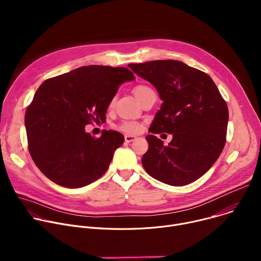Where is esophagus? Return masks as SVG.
I'll use <instances>...</instances> for the list:
<instances>
[{"instance_id":"1","label":"esophagus","mask_w":261,"mask_h":261,"mask_svg":"<svg viewBox=\"0 0 261 261\" xmlns=\"http://www.w3.org/2000/svg\"><path fill=\"white\" fill-rule=\"evenodd\" d=\"M135 138H136V136H134V135H125V141H126L127 143H129V142L135 140Z\"/></svg>"}]
</instances>
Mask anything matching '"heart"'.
Returning <instances> with one entry per match:
<instances>
[{
  "label": "heart",
  "mask_w": 261,
  "mask_h": 261,
  "mask_svg": "<svg viewBox=\"0 0 261 261\" xmlns=\"http://www.w3.org/2000/svg\"><path fill=\"white\" fill-rule=\"evenodd\" d=\"M153 91L151 88H148L147 86H137L135 89H134V95L136 96V98L139 100L141 97H143L146 93ZM115 100L116 98H113L110 101V105H113L115 103ZM120 129L122 131H125V132H128V133H136L138 131H140L141 129V126L136 123V122H125L123 123L121 126H120Z\"/></svg>",
  "instance_id": "heart-1"
}]
</instances>
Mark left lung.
I'll return each mask as SVG.
<instances>
[{
  "instance_id": "left-lung-1",
  "label": "left lung",
  "mask_w": 261,
  "mask_h": 261,
  "mask_svg": "<svg viewBox=\"0 0 261 261\" xmlns=\"http://www.w3.org/2000/svg\"><path fill=\"white\" fill-rule=\"evenodd\" d=\"M152 84L163 101L147 135L142 156L145 171L164 184L188 185L202 176L219 158L226 141L228 108L206 73L180 61L129 64ZM173 134L168 146L154 135Z\"/></svg>"
}]
</instances>
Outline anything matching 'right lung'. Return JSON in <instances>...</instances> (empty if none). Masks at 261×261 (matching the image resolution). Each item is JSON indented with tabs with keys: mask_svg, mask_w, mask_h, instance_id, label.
<instances>
[{
	"mask_svg": "<svg viewBox=\"0 0 261 261\" xmlns=\"http://www.w3.org/2000/svg\"><path fill=\"white\" fill-rule=\"evenodd\" d=\"M134 80L127 68L90 65L39 87L27 109L24 125L32 159L47 178L76 189L105 173L125 138L114 130L94 138L86 125L104 122L120 86Z\"/></svg>",
	"mask_w": 261,
	"mask_h": 261,
	"instance_id": "obj_1",
	"label": "right lung"
}]
</instances>
